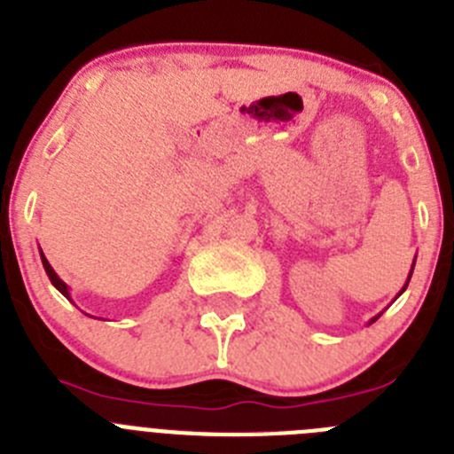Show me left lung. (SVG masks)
Returning a JSON list of instances; mask_svg holds the SVG:
<instances>
[{"label": "left lung", "mask_w": 454, "mask_h": 454, "mask_svg": "<svg viewBox=\"0 0 454 454\" xmlns=\"http://www.w3.org/2000/svg\"><path fill=\"white\" fill-rule=\"evenodd\" d=\"M414 263H416V259H414ZM411 272H414V266H411V270H409V277H407V282H404L403 291H400V293H398V295H403V293H404V288H407L409 279H411ZM398 295H395V298H398ZM377 318H380V314H377V316H375V318H371V323H375V320H377ZM371 323H368V325H371Z\"/></svg>", "instance_id": "1"}]
</instances>
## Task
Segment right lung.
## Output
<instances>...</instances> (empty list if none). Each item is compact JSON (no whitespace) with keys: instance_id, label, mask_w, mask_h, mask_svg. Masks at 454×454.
<instances>
[{"instance_id":"right-lung-1","label":"right lung","mask_w":454,"mask_h":454,"mask_svg":"<svg viewBox=\"0 0 454 454\" xmlns=\"http://www.w3.org/2000/svg\"><path fill=\"white\" fill-rule=\"evenodd\" d=\"M40 259H43V266H45V272H47V277H50V282H51V284H54V288H56V291H61V293H63V295H66V298H67V300H70V302H72V295H70V286H67V284H66V282H63L61 277L56 275V270H54V268H51V266H50V262H47V256H45V254H43V250H40Z\"/></svg>"}]
</instances>
